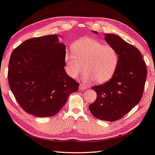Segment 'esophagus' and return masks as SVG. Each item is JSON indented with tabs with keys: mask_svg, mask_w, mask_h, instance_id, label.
Here are the masks:
<instances>
[{
	"mask_svg": "<svg viewBox=\"0 0 155 155\" xmlns=\"http://www.w3.org/2000/svg\"><path fill=\"white\" fill-rule=\"evenodd\" d=\"M87 88V87L86 85H84L83 84H80L79 85V90H85Z\"/></svg>",
	"mask_w": 155,
	"mask_h": 155,
	"instance_id": "esophagus-1",
	"label": "esophagus"
}]
</instances>
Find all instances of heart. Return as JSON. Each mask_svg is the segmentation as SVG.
I'll return each instance as SVG.
<instances>
[{"label": "heart", "mask_w": 155, "mask_h": 155, "mask_svg": "<svg viewBox=\"0 0 155 155\" xmlns=\"http://www.w3.org/2000/svg\"><path fill=\"white\" fill-rule=\"evenodd\" d=\"M72 50L73 53L67 52L65 56L66 72L71 78H77L84 68V79H94L97 83H104L114 75L119 55L113 46L83 38L72 45Z\"/></svg>", "instance_id": "b5f03b06"}]
</instances>
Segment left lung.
<instances>
[{
    "mask_svg": "<svg viewBox=\"0 0 155 155\" xmlns=\"http://www.w3.org/2000/svg\"><path fill=\"white\" fill-rule=\"evenodd\" d=\"M93 32L98 34L97 31ZM105 39L117 51L119 63L110 81L91 88L96 91L97 97L89 108L97 119L114 122L121 119L140 102L147 69L138 48L112 33L105 34Z\"/></svg>",
    "mask_w": 155,
    "mask_h": 155,
    "instance_id": "1",
    "label": "left lung"
}]
</instances>
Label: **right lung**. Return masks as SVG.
I'll return each mask as SVG.
<instances>
[{
    "instance_id": "right-lung-1",
    "label": "right lung",
    "mask_w": 155,
    "mask_h": 155,
    "mask_svg": "<svg viewBox=\"0 0 155 155\" xmlns=\"http://www.w3.org/2000/svg\"><path fill=\"white\" fill-rule=\"evenodd\" d=\"M65 45L56 35L29 39L12 51L8 80L17 101L36 117L55 116L77 91L78 84L65 71Z\"/></svg>"
}]
</instances>
